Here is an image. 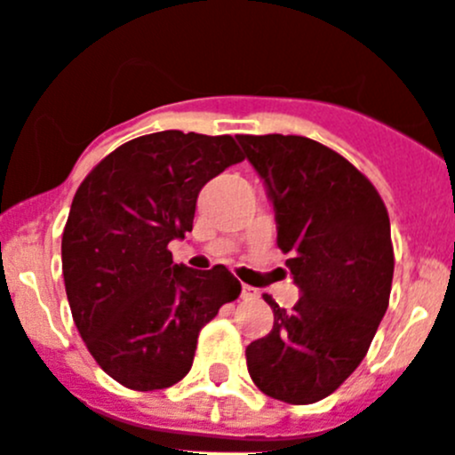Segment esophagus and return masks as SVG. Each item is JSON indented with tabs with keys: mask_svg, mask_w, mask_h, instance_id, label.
I'll return each mask as SVG.
<instances>
[{
	"mask_svg": "<svg viewBox=\"0 0 455 455\" xmlns=\"http://www.w3.org/2000/svg\"><path fill=\"white\" fill-rule=\"evenodd\" d=\"M258 297V290L251 288V285H243V299L247 301V299H256Z\"/></svg>",
	"mask_w": 455,
	"mask_h": 455,
	"instance_id": "esophagus-1",
	"label": "esophagus"
}]
</instances>
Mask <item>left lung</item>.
<instances>
[{"label":"left lung","instance_id":"left-lung-1","mask_svg":"<svg viewBox=\"0 0 455 455\" xmlns=\"http://www.w3.org/2000/svg\"><path fill=\"white\" fill-rule=\"evenodd\" d=\"M263 181L299 301L247 347L258 390L315 403L365 358L387 310L395 272L390 218L376 188L347 158L304 136H237Z\"/></svg>","mask_w":455,"mask_h":455}]
</instances>
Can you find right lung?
Listing matches in <instances>:
<instances>
[{"label":"right lung","mask_w":455,"mask_h":455,"mask_svg":"<svg viewBox=\"0 0 455 455\" xmlns=\"http://www.w3.org/2000/svg\"><path fill=\"white\" fill-rule=\"evenodd\" d=\"M240 161L231 136L161 131L117 147L76 190L60 244L65 292L88 351L122 386L179 383L199 331L240 297L224 265L192 269L167 249L192 231L202 188Z\"/></svg>","instance_id":"add662e5"}]
</instances>
